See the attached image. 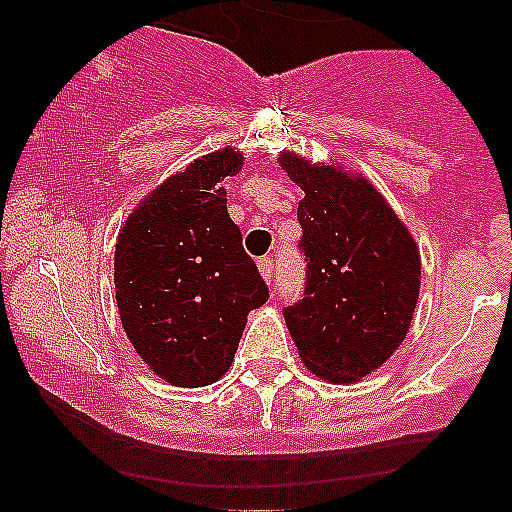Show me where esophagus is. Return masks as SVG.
I'll return each instance as SVG.
<instances>
[{
  "mask_svg": "<svg viewBox=\"0 0 512 512\" xmlns=\"http://www.w3.org/2000/svg\"><path fill=\"white\" fill-rule=\"evenodd\" d=\"M260 272H262V276H264V281H267V284H272L274 281V272H276V264H274V257H260Z\"/></svg>",
  "mask_w": 512,
  "mask_h": 512,
  "instance_id": "1",
  "label": "esophagus"
}]
</instances>
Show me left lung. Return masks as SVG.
I'll return each mask as SVG.
<instances>
[{
  "label": "left lung",
  "instance_id": "left-lung-1",
  "mask_svg": "<svg viewBox=\"0 0 512 512\" xmlns=\"http://www.w3.org/2000/svg\"><path fill=\"white\" fill-rule=\"evenodd\" d=\"M281 168L305 192L298 204L303 298L284 317L305 368L354 383L383 366L407 337L421 286L416 243L383 195L337 166L293 154Z\"/></svg>",
  "mask_w": 512,
  "mask_h": 512
}]
</instances>
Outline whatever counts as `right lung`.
<instances>
[{
    "mask_svg": "<svg viewBox=\"0 0 512 512\" xmlns=\"http://www.w3.org/2000/svg\"><path fill=\"white\" fill-rule=\"evenodd\" d=\"M240 163L233 149L197 158L151 192L117 236L122 327L170 385L219 380L233 363L248 313L269 298L221 187Z\"/></svg>",
    "mask_w": 512,
    "mask_h": 512,
    "instance_id": "1",
    "label": "right lung"
}]
</instances>
